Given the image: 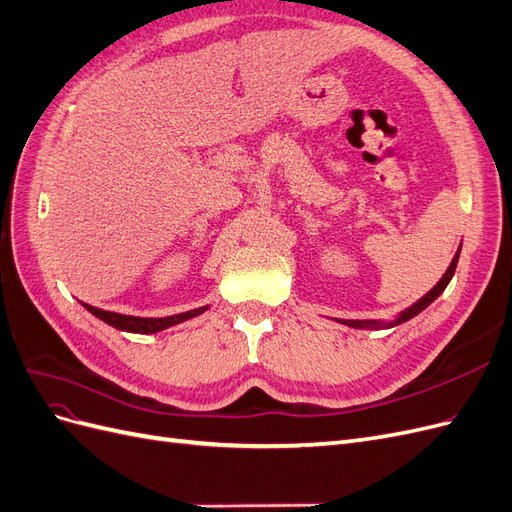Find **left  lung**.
Returning a JSON list of instances; mask_svg holds the SVG:
<instances>
[{
    "instance_id": "8db88e82",
    "label": "left lung",
    "mask_w": 512,
    "mask_h": 512,
    "mask_svg": "<svg viewBox=\"0 0 512 512\" xmlns=\"http://www.w3.org/2000/svg\"><path fill=\"white\" fill-rule=\"evenodd\" d=\"M457 260H459V252L455 254V258H453V262H451V267H448V271L444 273V277L442 280L433 286L425 297L418 301V303H414L410 309H406L404 314H401L395 322H389V324H378V322H367V320H342L344 324H348V327H359V329H371V327H395V324H401V322H406V320H410V318H414L416 314H421L423 309L429 305V303H433L436 301L440 294L444 292V288L448 286V282L453 280V275H455V269H457Z\"/></svg>"
}]
</instances>
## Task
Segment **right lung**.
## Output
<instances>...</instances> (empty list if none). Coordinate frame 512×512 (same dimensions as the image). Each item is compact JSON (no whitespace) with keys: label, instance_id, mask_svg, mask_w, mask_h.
<instances>
[{"label":"right lung","instance_id":"right-lung-1","mask_svg":"<svg viewBox=\"0 0 512 512\" xmlns=\"http://www.w3.org/2000/svg\"><path fill=\"white\" fill-rule=\"evenodd\" d=\"M83 305L96 318L104 320L106 324H111V327H115L119 331H128V333H158V331L173 327V324H179L183 320L203 314L207 309V307H198V309H190V312H185V314L166 316V318H138V316H123V314H115V312H104V309H98V307L87 305V303H83Z\"/></svg>","mask_w":512,"mask_h":512}]
</instances>
